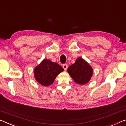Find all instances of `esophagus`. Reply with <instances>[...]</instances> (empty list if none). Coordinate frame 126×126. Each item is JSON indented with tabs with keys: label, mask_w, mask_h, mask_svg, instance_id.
I'll use <instances>...</instances> for the list:
<instances>
[{
	"label": "esophagus",
	"mask_w": 126,
	"mask_h": 126,
	"mask_svg": "<svg viewBox=\"0 0 126 126\" xmlns=\"http://www.w3.org/2000/svg\"><path fill=\"white\" fill-rule=\"evenodd\" d=\"M63 68L65 71H66L67 69V68H68V65L67 64H64L63 65Z\"/></svg>",
	"instance_id": "1"
}]
</instances>
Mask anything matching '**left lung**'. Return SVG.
Returning <instances> with one entry per match:
<instances>
[{"label": "left lung", "instance_id": "1", "mask_svg": "<svg viewBox=\"0 0 126 126\" xmlns=\"http://www.w3.org/2000/svg\"><path fill=\"white\" fill-rule=\"evenodd\" d=\"M67 71L74 81L79 85H85L88 82L93 73L92 67L81 57L68 67Z\"/></svg>", "mask_w": 126, "mask_h": 126}]
</instances>
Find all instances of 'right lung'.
Segmentation results:
<instances>
[{"label":"right lung","mask_w":126,"mask_h":126,"mask_svg":"<svg viewBox=\"0 0 126 126\" xmlns=\"http://www.w3.org/2000/svg\"><path fill=\"white\" fill-rule=\"evenodd\" d=\"M64 69L57 63L44 59L34 69L36 80L41 85L47 86L52 84L55 79Z\"/></svg>","instance_id":"1"}]
</instances>
